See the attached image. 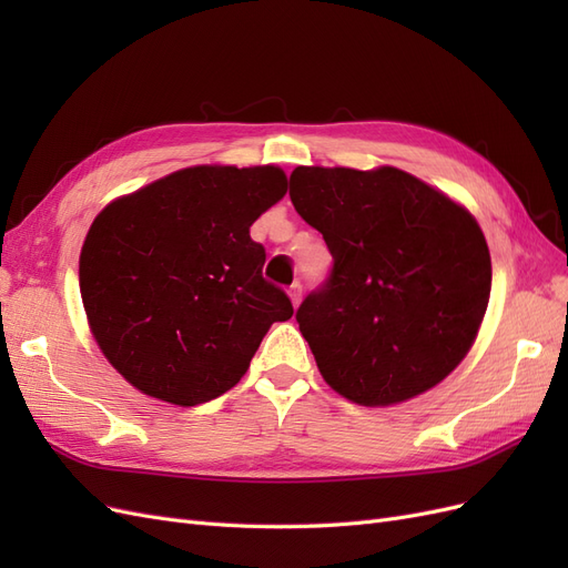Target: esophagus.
<instances>
[{
    "mask_svg": "<svg viewBox=\"0 0 568 568\" xmlns=\"http://www.w3.org/2000/svg\"><path fill=\"white\" fill-rule=\"evenodd\" d=\"M288 298H291V303H294V307H298V303H301V298H303V286H301V282H294L288 286Z\"/></svg>",
    "mask_w": 568,
    "mask_h": 568,
    "instance_id": "esophagus-1",
    "label": "esophagus"
}]
</instances>
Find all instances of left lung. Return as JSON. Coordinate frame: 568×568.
Returning <instances> with one entry per match:
<instances>
[{
    "mask_svg": "<svg viewBox=\"0 0 568 568\" xmlns=\"http://www.w3.org/2000/svg\"><path fill=\"white\" fill-rule=\"evenodd\" d=\"M288 196L334 257L296 313L324 382L369 407L443 382L490 298V253L471 213L388 165H301Z\"/></svg>",
    "mask_w": 568,
    "mask_h": 568,
    "instance_id": "8db88e82",
    "label": "left lung"
}]
</instances>
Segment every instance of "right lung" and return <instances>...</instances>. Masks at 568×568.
Masks as SVG:
<instances>
[{
  "mask_svg": "<svg viewBox=\"0 0 568 568\" xmlns=\"http://www.w3.org/2000/svg\"><path fill=\"white\" fill-rule=\"evenodd\" d=\"M286 194L274 165H196L115 199L80 253L90 329L125 379L192 407L246 374L272 322L294 315L265 282L251 225Z\"/></svg>",
  "mask_w": 568,
  "mask_h": 568,
  "instance_id": "1",
  "label": "right lung"
}]
</instances>
